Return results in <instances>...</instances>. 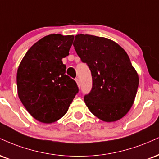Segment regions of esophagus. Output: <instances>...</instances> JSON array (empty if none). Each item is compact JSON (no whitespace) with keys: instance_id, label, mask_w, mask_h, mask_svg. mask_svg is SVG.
<instances>
[{"instance_id":"1","label":"esophagus","mask_w":159,"mask_h":159,"mask_svg":"<svg viewBox=\"0 0 159 159\" xmlns=\"http://www.w3.org/2000/svg\"><path fill=\"white\" fill-rule=\"evenodd\" d=\"M75 81H76V83H77L78 87L79 88L81 87V82H80V80L78 79V78H75Z\"/></svg>"}]
</instances>
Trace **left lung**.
<instances>
[{"instance_id": "1", "label": "left lung", "mask_w": 159, "mask_h": 159, "mask_svg": "<svg viewBox=\"0 0 159 159\" xmlns=\"http://www.w3.org/2000/svg\"><path fill=\"white\" fill-rule=\"evenodd\" d=\"M73 46L91 71L93 87L84 95L88 109L104 121L121 119L134 102L139 82L127 52L108 38L91 35H77Z\"/></svg>"}]
</instances>
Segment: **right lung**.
Listing matches in <instances>:
<instances>
[{"mask_svg": "<svg viewBox=\"0 0 159 159\" xmlns=\"http://www.w3.org/2000/svg\"><path fill=\"white\" fill-rule=\"evenodd\" d=\"M73 39V35L60 34L45 36L32 46L19 65V98L31 116L43 123L63 117L78 93L77 84L65 74L62 62Z\"/></svg>", "mask_w": 159, "mask_h": 159, "instance_id": "right-lung-1", "label": "right lung"}]
</instances>
